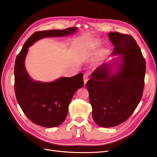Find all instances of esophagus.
Here are the masks:
<instances>
[{"instance_id": "1", "label": "esophagus", "mask_w": 157, "mask_h": 157, "mask_svg": "<svg viewBox=\"0 0 157 157\" xmlns=\"http://www.w3.org/2000/svg\"><path fill=\"white\" fill-rule=\"evenodd\" d=\"M88 74H84L83 75V82H84V84H86L87 83V82L88 81Z\"/></svg>"}]
</instances>
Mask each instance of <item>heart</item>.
Segmentation results:
<instances>
[{
	"label": "heart",
	"mask_w": 157,
	"mask_h": 157,
	"mask_svg": "<svg viewBox=\"0 0 157 157\" xmlns=\"http://www.w3.org/2000/svg\"><path fill=\"white\" fill-rule=\"evenodd\" d=\"M90 47L89 48V50H87L88 52H90L92 51H95L98 50L99 48L101 46V43L98 40H94L91 42ZM103 54H105L107 53L106 50H103Z\"/></svg>",
	"instance_id": "heart-1"
}]
</instances>
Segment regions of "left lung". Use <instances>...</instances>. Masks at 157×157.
Here are the masks:
<instances>
[{"label": "left lung", "instance_id": "1", "mask_svg": "<svg viewBox=\"0 0 157 157\" xmlns=\"http://www.w3.org/2000/svg\"><path fill=\"white\" fill-rule=\"evenodd\" d=\"M108 37L115 58L97 68L86 83L92 117L106 128L119 125L133 113L142 98L146 70L141 50L131 36L111 32Z\"/></svg>", "mask_w": 157, "mask_h": 157}]
</instances>
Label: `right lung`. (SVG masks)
Segmentation results:
<instances>
[{"mask_svg": "<svg viewBox=\"0 0 157 157\" xmlns=\"http://www.w3.org/2000/svg\"><path fill=\"white\" fill-rule=\"evenodd\" d=\"M77 30V27H71L64 30L36 32L26 40L16 59V98L26 117L38 125L52 128L65 121L72 98L76 91L83 86V79L82 73L70 78L61 77L50 82L32 79L25 67L29 47L44 38L68 36Z\"/></svg>", "mask_w": 157, "mask_h": 157, "instance_id": "obj_1", "label": "right lung"}]
</instances>
